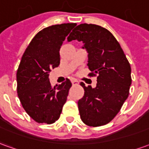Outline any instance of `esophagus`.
<instances>
[{
  "instance_id": "esophagus-1",
  "label": "esophagus",
  "mask_w": 149,
  "mask_h": 149,
  "mask_svg": "<svg viewBox=\"0 0 149 149\" xmlns=\"http://www.w3.org/2000/svg\"><path fill=\"white\" fill-rule=\"evenodd\" d=\"M71 81H72V84H73V85H76V84H79V82H78L77 80H75V79H72Z\"/></svg>"
}]
</instances>
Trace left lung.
<instances>
[{
  "label": "left lung",
  "instance_id": "1",
  "mask_svg": "<svg viewBox=\"0 0 149 149\" xmlns=\"http://www.w3.org/2000/svg\"><path fill=\"white\" fill-rule=\"evenodd\" d=\"M67 40L83 43L91 75H97L96 88L81 83L84 90V97L77 102L81 119L88 126L106 125L128 97L132 84L129 62L114 36L100 25L79 24Z\"/></svg>",
  "mask_w": 149,
  "mask_h": 149
}]
</instances>
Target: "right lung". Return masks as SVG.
Segmentation results:
<instances>
[{"label":"right lung","instance_id":"1","mask_svg":"<svg viewBox=\"0 0 149 149\" xmlns=\"http://www.w3.org/2000/svg\"><path fill=\"white\" fill-rule=\"evenodd\" d=\"M76 23L55 24L33 38L22 56L17 72V94L24 109L38 123L57 120L72 83L68 79L51 86L49 73L60 65V49Z\"/></svg>","mask_w":149,"mask_h":149}]
</instances>
